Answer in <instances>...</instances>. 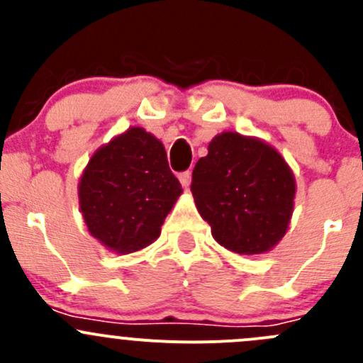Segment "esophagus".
Masks as SVG:
<instances>
[{"mask_svg":"<svg viewBox=\"0 0 363 363\" xmlns=\"http://www.w3.org/2000/svg\"><path fill=\"white\" fill-rule=\"evenodd\" d=\"M179 181H181V184L184 186V188H189V184H191V172H181V174H179Z\"/></svg>","mask_w":363,"mask_h":363,"instance_id":"obj_1","label":"esophagus"}]
</instances>
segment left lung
I'll return each mask as SVG.
<instances>
[{
  "label": "left lung",
  "mask_w": 363,
  "mask_h": 363,
  "mask_svg": "<svg viewBox=\"0 0 363 363\" xmlns=\"http://www.w3.org/2000/svg\"><path fill=\"white\" fill-rule=\"evenodd\" d=\"M191 193L216 242L239 255H262L286 233L295 177L272 145L223 131L196 161Z\"/></svg>",
  "instance_id": "obj_1"
}]
</instances>
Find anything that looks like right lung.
<instances>
[{
	"label": "right lung",
	"mask_w": 363,
	"mask_h": 363,
	"mask_svg": "<svg viewBox=\"0 0 363 363\" xmlns=\"http://www.w3.org/2000/svg\"><path fill=\"white\" fill-rule=\"evenodd\" d=\"M181 193L163 144L135 126L91 156L79 182V205L91 235L128 255L158 239Z\"/></svg>",
	"instance_id": "add662e5"
}]
</instances>
